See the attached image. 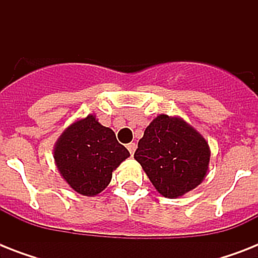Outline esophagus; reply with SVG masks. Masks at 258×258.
Here are the masks:
<instances>
[{"mask_svg": "<svg viewBox=\"0 0 258 258\" xmlns=\"http://www.w3.org/2000/svg\"><path fill=\"white\" fill-rule=\"evenodd\" d=\"M127 149H128L130 154H131V155H134L135 150H137V145H135V143H128V145H127Z\"/></svg>", "mask_w": 258, "mask_h": 258, "instance_id": "obj_1", "label": "esophagus"}]
</instances>
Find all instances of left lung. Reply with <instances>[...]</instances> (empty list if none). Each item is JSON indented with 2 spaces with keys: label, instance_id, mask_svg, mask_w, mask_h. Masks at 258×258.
<instances>
[{
  "label": "left lung",
  "instance_id": "1",
  "mask_svg": "<svg viewBox=\"0 0 258 258\" xmlns=\"http://www.w3.org/2000/svg\"><path fill=\"white\" fill-rule=\"evenodd\" d=\"M134 158L159 194L178 198L196 188L208 172V142L179 117L159 115L146 128Z\"/></svg>",
  "mask_w": 258,
  "mask_h": 258
}]
</instances>
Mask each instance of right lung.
Returning a JSON list of instances; mask_svg holds the SVG:
<instances>
[{
	"instance_id": "obj_1",
	"label": "right lung",
	"mask_w": 258,
	"mask_h": 258,
	"mask_svg": "<svg viewBox=\"0 0 258 258\" xmlns=\"http://www.w3.org/2000/svg\"><path fill=\"white\" fill-rule=\"evenodd\" d=\"M130 157L115 133L93 115L62 133L54 147V161L67 183L83 196H96L112 178V171Z\"/></svg>"
}]
</instances>
